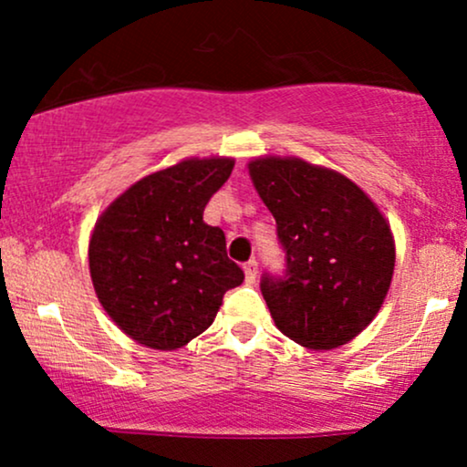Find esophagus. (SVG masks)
Instances as JSON below:
<instances>
[{
    "instance_id": "34e87169",
    "label": "esophagus",
    "mask_w": 467,
    "mask_h": 467,
    "mask_svg": "<svg viewBox=\"0 0 467 467\" xmlns=\"http://www.w3.org/2000/svg\"><path fill=\"white\" fill-rule=\"evenodd\" d=\"M244 272H245V283H254L256 281V272H259V264H256L254 259H250L248 264L244 265Z\"/></svg>"
}]
</instances>
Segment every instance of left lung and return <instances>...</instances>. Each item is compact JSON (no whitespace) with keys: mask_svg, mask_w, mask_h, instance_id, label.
<instances>
[{"mask_svg":"<svg viewBox=\"0 0 467 467\" xmlns=\"http://www.w3.org/2000/svg\"><path fill=\"white\" fill-rule=\"evenodd\" d=\"M248 173L287 252V276L261 281L275 325L314 351L347 345L378 316L393 281L387 217L347 175L296 155H261Z\"/></svg>","mask_w":467,"mask_h":467,"instance_id":"8db88e82","label":"left lung"}]
</instances>
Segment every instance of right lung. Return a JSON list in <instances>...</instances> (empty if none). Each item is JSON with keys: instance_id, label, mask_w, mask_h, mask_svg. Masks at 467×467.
Segmentation results:
<instances>
[{"instance_id": "1", "label": "right lung", "mask_w": 467, "mask_h": 467, "mask_svg": "<svg viewBox=\"0 0 467 467\" xmlns=\"http://www.w3.org/2000/svg\"><path fill=\"white\" fill-rule=\"evenodd\" d=\"M234 160L186 158L144 175L96 219L89 275L100 305L138 345L173 351L213 325L223 294L244 283L223 230L203 222Z\"/></svg>"}]
</instances>
